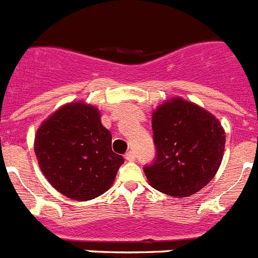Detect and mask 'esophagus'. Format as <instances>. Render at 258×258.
Returning a JSON list of instances; mask_svg holds the SVG:
<instances>
[{"label":"esophagus","instance_id":"34e87169","mask_svg":"<svg viewBox=\"0 0 258 258\" xmlns=\"http://www.w3.org/2000/svg\"><path fill=\"white\" fill-rule=\"evenodd\" d=\"M136 152L134 151H127L126 154H125V159H126L127 161H134L136 160Z\"/></svg>","mask_w":258,"mask_h":258}]
</instances>
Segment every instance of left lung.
<instances>
[{"instance_id": "left-lung-1", "label": "left lung", "mask_w": 258, "mask_h": 258, "mask_svg": "<svg viewBox=\"0 0 258 258\" xmlns=\"http://www.w3.org/2000/svg\"><path fill=\"white\" fill-rule=\"evenodd\" d=\"M152 133L156 155L143 172L157 191L170 197H190L217 173L226 136L208 111L174 98L154 112Z\"/></svg>"}]
</instances>
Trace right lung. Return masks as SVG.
Wrapping results in <instances>:
<instances>
[{
	"label": "right lung",
	"instance_id": "right-lung-1",
	"mask_svg": "<svg viewBox=\"0 0 258 258\" xmlns=\"http://www.w3.org/2000/svg\"><path fill=\"white\" fill-rule=\"evenodd\" d=\"M35 152L51 186L74 200H90L112 184L121 155L95 107L71 103L52 113L37 131Z\"/></svg>",
	"mask_w": 258,
	"mask_h": 258
}]
</instances>
